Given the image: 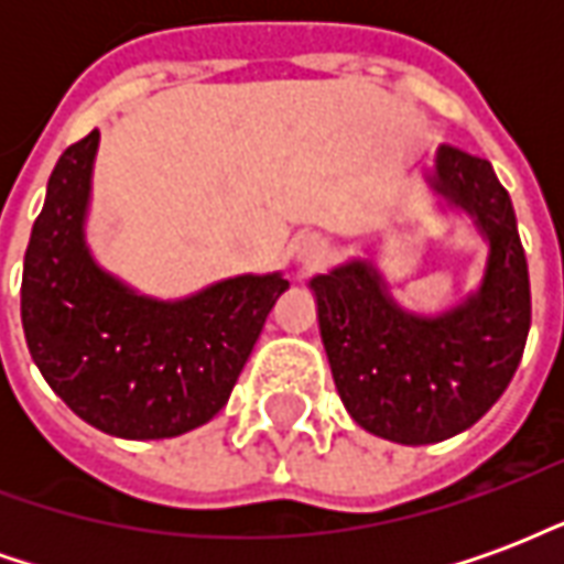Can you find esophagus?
I'll use <instances>...</instances> for the list:
<instances>
[{
  "label": "esophagus",
  "mask_w": 564,
  "mask_h": 564,
  "mask_svg": "<svg viewBox=\"0 0 564 564\" xmlns=\"http://www.w3.org/2000/svg\"><path fill=\"white\" fill-rule=\"evenodd\" d=\"M326 253H329V247H326V241L319 235H302L295 241V257H299L302 265H317V262L326 259Z\"/></svg>",
  "instance_id": "obj_1"
}]
</instances>
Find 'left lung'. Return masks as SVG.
<instances>
[{
    "label": "left lung",
    "instance_id": "1",
    "mask_svg": "<svg viewBox=\"0 0 564 564\" xmlns=\"http://www.w3.org/2000/svg\"><path fill=\"white\" fill-rule=\"evenodd\" d=\"M437 189L471 210L489 238L484 286L468 305L441 319L402 314L366 262L311 281L344 408L399 444H435L477 423L508 390L532 326L517 214L489 160L444 144Z\"/></svg>",
    "mask_w": 564,
    "mask_h": 564
}]
</instances>
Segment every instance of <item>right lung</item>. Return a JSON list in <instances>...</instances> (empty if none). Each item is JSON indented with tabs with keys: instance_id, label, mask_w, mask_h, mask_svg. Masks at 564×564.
I'll return each mask as SVG.
<instances>
[{
	"instance_id": "add662e5",
	"label": "right lung",
	"mask_w": 564,
	"mask_h": 564,
	"mask_svg": "<svg viewBox=\"0 0 564 564\" xmlns=\"http://www.w3.org/2000/svg\"><path fill=\"white\" fill-rule=\"evenodd\" d=\"M96 144V129L68 144L47 181L20 283L26 344L80 420L132 441L184 435L229 402L290 283L247 274L174 305L129 293L96 269L80 232Z\"/></svg>"
}]
</instances>
